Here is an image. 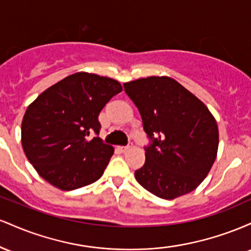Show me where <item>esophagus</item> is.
<instances>
[{
	"label": "esophagus",
	"instance_id": "obj_1",
	"mask_svg": "<svg viewBox=\"0 0 251 251\" xmlns=\"http://www.w3.org/2000/svg\"><path fill=\"white\" fill-rule=\"evenodd\" d=\"M118 149H119L120 152H126L129 150V146H118Z\"/></svg>",
	"mask_w": 251,
	"mask_h": 251
}]
</instances>
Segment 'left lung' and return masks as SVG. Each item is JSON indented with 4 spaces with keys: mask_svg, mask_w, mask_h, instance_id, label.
I'll list each match as a JSON object with an SVG mask.
<instances>
[{
    "mask_svg": "<svg viewBox=\"0 0 251 251\" xmlns=\"http://www.w3.org/2000/svg\"><path fill=\"white\" fill-rule=\"evenodd\" d=\"M124 88L153 142L146 148L145 164L134 172L135 179L163 200L194 191L217 157L220 134L215 117L170 76L142 77L125 82Z\"/></svg>",
    "mask_w": 251,
    "mask_h": 251,
    "instance_id": "8db88e82",
    "label": "left lung"
}]
</instances>
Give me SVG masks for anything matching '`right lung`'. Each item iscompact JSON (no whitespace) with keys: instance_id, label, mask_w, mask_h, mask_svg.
I'll use <instances>...</instances> for the list:
<instances>
[{"instance_id":"add662e5","label":"right lung","mask_w":251,"mask_h":251,"mask_svg":"<svg viewBox=\"0 0 251 251\" xmlns=\"http://www.w3.org/2000/svg\"><path fill=\"white\" fill-rule=\"evenodd\" d=\"M123 91L117 80L77 72L43 91L25 109L21 143L36 172L71 191L101 177L114 153L99 137L100 111Z\"/></svg>"}]
</instances>
